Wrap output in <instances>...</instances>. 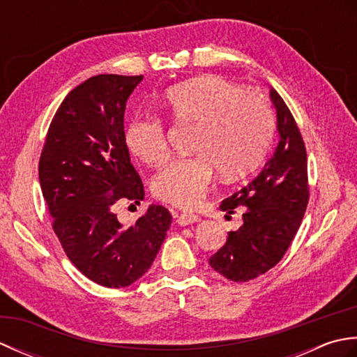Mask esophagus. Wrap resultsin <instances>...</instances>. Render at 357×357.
I'll return each instance as SVG.
<instances>
[{
    "instance_id": "obj_1",
    "label": "esophagus",
    "mask_w": 357,
    "mask_h": 357,
    "mask_svg": "<svg viewBox=\"0 0 357 357\" xmlns=\"http://www.w3.org/2000/svg\"><path fill=\"white\" fill-rule=\"evenodd\" d=\"M199 221V216L195 215V213H181L176 219V222L179 225H188V224H193V222H198Z\"/></svg>"
}]
</instances>
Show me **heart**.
Listing matches in <instances>:
<instances>
[{
  "label": "heart",
  "instance_id": "b5f03b06",
  "mask_svg": "<svg viewBox=\"0 0 357 357\" xmlns=\"http://www.w3.org/2000/svg\"><path fill=\"white\" fill-rule=\"evenodd\" d=\"M164 105L176 121L198 123L192 158L174 159L153 179L156 198L192 208L202 201L215 170L225 181L252 172L262 161L273 138L271 110L259 96L245 93L234 82L206 75L167 90ZM130 153L149 165L169 158L162 121L135 116L126 127Z\"/></svg>",
  "mask_w": 357,
  "mask_h": 357
}]
</instances>
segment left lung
I'll return each mask as SVG.
<instances>
[{
	"label": "left lung",
	"instance_id": "left-lung-1",
	"mask_svg": "<svg viewBox=\"0 0 357 357\" xmlns=\"http://www.w3.org/2000/svg\"><path fill=\"white\" fill-rule=\"evenodd\" d=\"M279 142L255 179L224 199L219 208L242 210V225L208 259L210 267L233 282H247L275 267L290 247L308 204L307 151L296 121L276 90Z\"/></svg>",
	"mask_w": 357,
	"mask_h": 357
}]
</instances>
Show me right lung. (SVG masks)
Listing matches in <instances>:
<instances>
[{
    "mask_svg": "<svg viewBox=\"0 0 357 357\" xmlns=\"http://www.w3.org/2000/svg\"><path fill=\"white\" fill-rule=\"evenodd\" d=\"M142 78L98 75L75 87L52 119L38 169L67 257L109 288L146 275L172 224L170 211L155 204L130 227L113 213L119 199H144L124 141L126 102Z\"/></svg>",
    "mask_w": 357,
    "mask_h": 357,
    "instance_id": "obj_1",
    "label": "right lung"
}]
</instances>
